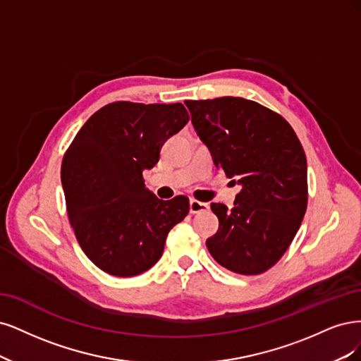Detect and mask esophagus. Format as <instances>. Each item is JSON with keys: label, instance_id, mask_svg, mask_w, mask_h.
<instances>
[{"label": "esophagus", "instance_id": "34e87169", "mask_svg": "<svg viewBox=\"0 0 361 361\" xmlns=\"http://www.w3.org/2000/svg\"><path fill=\"white\" fill-rule=\"evenodd\" d=\"M210 210V205L205 202H200L196 200H190V213L192 214H197V213H204Z\"/></svg>", "mask_w": 361, "mask_h": 361}]
</instances>
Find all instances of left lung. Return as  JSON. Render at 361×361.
I'll return each mask as SVG.
<instances>
[{"mask_svg":"<svg viewBox=\"0 0 361 361\" xmlns=\"http://www.w3.org/2000/svg\"><path fill=\"white\" fill-rule=\"evenodd\" d=\"M216 168L241 185L234 208L212 204L219 229L208 252L225 269L261 274L289 247L307 207V161L281 115L241 97L188 100Z\"/></svg>","mask_w":361,"mask_h":361,"instance_id":"obj_1","label":"left lung"}]
</instances>
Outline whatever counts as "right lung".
Wrapping results in <instances>:
<instances>
[{"label":"right lung","mask_w":361,"mask_h":361,"mask_svg":"<svg viewBox=\"0 0 361 361\" xmlns=\"http://www.w3.org/2000/svg\"><path fill=\"white\" fill-rule=\"evenodd\" d=\"M188 121L181 103L115 102L91 115L68 147L61 165L68 220L100 270L118 277L147 271L188 216L189 197L159 200L142 178Z\"/></svg>","instance_id":"right-lung-1"}]
</instances>
